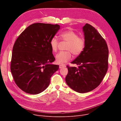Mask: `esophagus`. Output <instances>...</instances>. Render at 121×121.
Returning a JSON list of instances; mask_svg holds the SVG:
<instances>
[{"label": "esophagus", "mask_w": 121, "mask_h": 121, "mask_svg": "<svg viewBox=\"0 0 121 121\" xmlns=\"http://www.w3.org/2000/svg\"><path fill=\"white\" fill-rule=\"evenodd\" d=\"M65 67V65H59V68H63V67Z\"/></svg>", "instance_id": "obj_1"}]
</instances>
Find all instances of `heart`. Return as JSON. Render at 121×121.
<instances>
[{"label":"heart","instance_id":"b5f03b06","mask_svg":"<svg viewBox=\"0 0 121 121\" xmlns=\"http://www.w3.org/2000/svg\"><path fill=\"white\" fill-rule=\"evenodd\" d=\"M60 37L62 41L66 42L67 44L65 47L67 51L62 52L56 56V62L58 64H63L70 60L72 58V54L78 56L80 55L84 50L85 46V40L82 37L72 30L64 31L60 34ZM59 41L56 37L51 39L50 45L52 50L56 52L58 49Z\"/></svg>","mask_w":121,"mask_h":121}]
</instances>
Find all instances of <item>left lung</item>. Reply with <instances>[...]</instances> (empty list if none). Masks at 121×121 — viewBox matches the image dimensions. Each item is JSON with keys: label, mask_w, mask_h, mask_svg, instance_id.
<instances>
[{"label": "left lung", "mask_w": 121, "mask_h": 121, "mask_svg": "<svg viewBox=\"0 0 121 121\" xmlns=\"http://www.w3.org/2000/svg\"><path fill=\"white\" fill-rule=\"evenodd\" d=\"M85 46L82 53L71 62L77 67L66 66L67 85L74 91L83 93L91 91L100 84L108 70L107 44L93 26L86 23L82 28Z\"/></svg>", "instance_id": "obj_1"}]
</instances>
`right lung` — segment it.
Segmentation results:
<instances>
[{"label": "right lung", "instance_id": "1", "mask_svg": "<svg viewBox=\"0 0 121 121\" xmlns=\"http://www.w3.org/2000/svg\"><path fill=\"white\" fill-rule=\"evenodd\" d=\"M60 25L36 23L28 26L16 40L10 65L13 79L19 88L30 94L43 91L50 78L59 69L50 42Z\"/></svg>", "mask_w": 121, "mask_h": 121}]
</instances>
